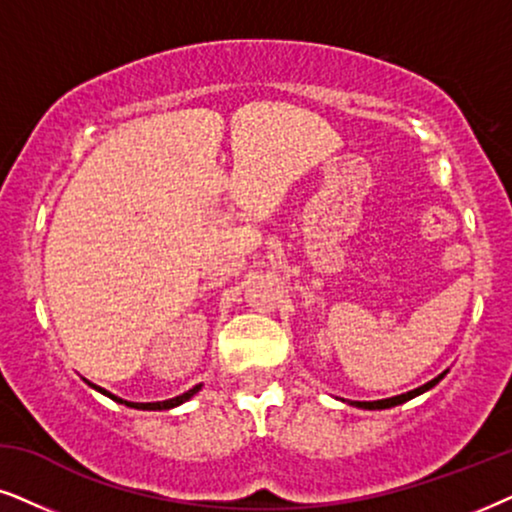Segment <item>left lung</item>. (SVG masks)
Masks as SVG:
<instances>
[{
  "instance_id": "8db88e82",
  "label": "left lung",
  "mask_w": 512,
  "mask_h": 512,
  "mask_svg": "<svg viewBox=\"0 0 512 512\" xmlns=\"http://www.w3.org/2000/svg\"><path fill=\"white\" fill-rule=\"evenodd\" d=\"M449 373V368H446V371H442L437 375V378H432L430 383H425V385H420V387H416V390H411V392H404V394H397V397H390V399H378V401H352V399H342V401H347L349 406H357V409H366V411H380V409H392V406H399V404H404V401H409V399H413V397H418V394H423V392H428V390H432V387H435L439 380L444 378V375Z\"/></svg>"
}]
</instances>
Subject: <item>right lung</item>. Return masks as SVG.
<instances>
[{"mask_svg":"<svg viewBox=\"0 0 512 512\" xmlns=\"http://www.w3.org/2000/svg\"><path fill=\"white\" fill-rule=\"evenodd\" d=\"M89 385H92V383H89ZM92 387H94L96 392L106 394V397H111L113 401H118V404L129 406V409H139V411H170V409H174V406H179V404H184V401H189L193 394H198V390H200V387H203V383L196 385V387H191L189 392L179 394V397H172V399H165V401H127V399L115 397V394H111L108 390H103V387H99V385H92Z\"/></svg>","mask_w":512,"mask_h":512,"instance_id":"add662e5","label":"right lung"}]
</instances>
